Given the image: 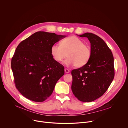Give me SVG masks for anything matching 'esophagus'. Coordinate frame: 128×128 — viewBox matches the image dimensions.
Listing matches in <instances>:
<instances>
[{
    "mask_svg": "<svg viewBox=\"0 0 128 128\" xmlns=\"http://www.w3.org/2000/svg\"><path fill=\"white\" fill-rule=\"evenodd\" d=\"M69 72H70V71H69V69H68L67 68L65 69V72L66 73V74H68V73H69Z\"/></svg>",
    "mask_w": 128,
    "mask_h": 128,
    "instance_id": "esophagus-1",
    "label": "esophagus"
}]
</instances>
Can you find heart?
Segmentation results:
<instances>
[{"instance_id":"1","label":"heart","mask_w":128,"mask_h":128,"mask_svg":"<svg viewBox=\"0 0 128 128\" xmlns=\"http://www.w3.org/2000/svg\"><path fill=\"white\" fill-rule=\"evenodd\" d=\"M50 53L54 59L57 62L63 61L67 54L65 62L67 66L76 65L81 67L85 65L91 56L89 46L84 44L83 41L75 36L63 39L59 44H54L50 48Z\"/></svg>"}]
</instances>
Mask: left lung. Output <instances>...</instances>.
Listing matches in <instances>:
<instances>
[{
	"label": "left lung",
	"instance_id": "left-lung-1",
	"mask_svg": "<svg viewBox=\"0 0 128 128\" xmlns=\"http://www.w3.org/2000/svg\"><path fill=\"white\" fill-rule=\"evenodd\" d=\"M90 44L91 56L84 66L72 70L73 94L80 101L92 102L101 97L114 76V59L110 49L98 36L86 33Z\"/></svg>",
	"mask_w": 128,
	"mask_h": 128
}]
</instances>
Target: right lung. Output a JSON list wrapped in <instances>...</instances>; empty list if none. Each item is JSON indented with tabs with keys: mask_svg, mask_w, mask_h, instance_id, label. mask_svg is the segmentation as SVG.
<instances>
[{
	"mask_svg": "<svg viewBox=\"0 0 128 128\" xmlns=\"http://www.w3.org/2000/svg\"><path fill=\"white\" fill-rule=\"evenodd\" d=\"M66 36L38 31L18 46L11 67L16 87L26 98L40 102L52 95L64 67L54 59L50 48Z\"/></svg>",
	"mask_w": 128,
	"mask_h": 128,
	"instance_id": "add662e5",
	"label": "right lung"
}]
</instances>
